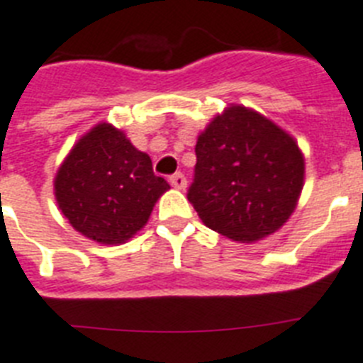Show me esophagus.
I'll return each mask as SVG.
<instances>
[{"label":"esophagus","instance_id":"34e87169","mask_svg":"<svg viewBox=\"0 0 363 363\" xmlns=\"http://www.w3.org/2000/svg\"><path fill=\"white\" fill-rule=\"evenodd\" d=\"M169 184L177 190H184L186 188V177L182 175V173H175V175L169 177Z\"/></svg>","mask_w":363,"mask_h":363}]
</instances>
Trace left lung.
<instances>
[{
	"label": "left lung",
	"mask_w": 363,
	"mask_h": 363,
	"mask_svg": "<svg viewBox=\"0 0 363 363\" xmlns=\"http://www.w3.org/2000/svg\"><path fill=\"white\" fill-rule=\"evenodd\" d=\"M196 155L188 201L208 228L252 243L294 214L304 186L303 151L264 114L228 105L197 136Z\"/></svg>",
	"instance_id": "left-lung-1"
}]
</instances>
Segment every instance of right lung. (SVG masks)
I'll list each match as a JSON object with an SVG mask.
<instances>
[{"label":"right lung","instance_id":"add662e5","mask_svg":"<svg viewBox=\"0 0 363 363\" xmlns=\"http://www.w3.org/2000/svg\"><path fill=\"white\" fill-rule=\"evenodd\" d=\"M55 199L77 233L103 245L130 240L169 184L123 130L101 121L75 142L55 175Z\"/></svg>","mask_w":363,"mask_h":363}]
</instances>
